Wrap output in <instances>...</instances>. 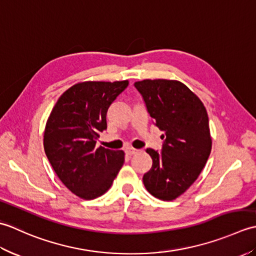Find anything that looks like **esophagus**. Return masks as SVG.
Here are the masks:
<instances>
[{"mask_svg":"<svg viewBox=\"0 0 256 256\" xmlns=\"http://www.w3.org/2000/svg\"><path fill=\"white\" fill-rule=\"evenodd\" d=\"M138 150L136 148H125V153H126L128 155H133L135 153H138Z\"/></svg>","mask_w":256,"mask_h":256,"instance_id":"esophagus-1","label":"esophagus"}]
</instances>
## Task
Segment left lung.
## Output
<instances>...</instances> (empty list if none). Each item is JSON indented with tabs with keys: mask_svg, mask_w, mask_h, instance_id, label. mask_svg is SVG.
Returning a JSON list of instances; mask_svg holds the SVG:
<instances>
[{
	"mask_svg": "<svg viewBox=\"0 0 256 256\" xmlns=\"http://www.w3.org/2000/svg\"><path fill=\"white\" fill-rule=\"evenodd\" d=\"M134 86L164 140L160 153L146 150L153 165L144 174V186L154 197L170 201L192 186L209 158L212 140L208 113L180 81L146 79Z\"/></svg>",
	"mask_w": 256,
	"mask_h": 256,
	"instance_id": "left-lung-1",
	"label": "left lung"
}]
</instances>
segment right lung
<instances>
[{"label":"right lung","instance_id":"obj_1","mask_svg":"<svg viewBox=\"0 0 256 256\" xmlns=\"http://www.w3.org/2000/svg\"><path fill=\"white\" fill-rule=\"evenodd\" d=\"M128 86V80L79 82L64 92L47 120V158L64 186L80 198L91 200L106 192L123 166V150L96 148V144L106 130L108 106Z\"/></svg>","mask_w":256,"mask_h":256}]
</instances>
